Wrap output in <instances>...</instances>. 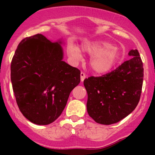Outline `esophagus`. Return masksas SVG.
Listing matches in <instances>:
<instances>
[{"mask_svg":"<svg viewBox=\"0 0 155 155\" xmlns=\"http://www.w3.org/2000/svg\"><path fill=\"white\" fill-rule=\"evenodd\" d=\"M85 78H86L85 74L83 73V72H81V82L84 81V80L85 79Z\"/></svg>","mask_w":155,"mask_h":155,"instance_id":"obj_1","label":"esophagus"}]
</instances>
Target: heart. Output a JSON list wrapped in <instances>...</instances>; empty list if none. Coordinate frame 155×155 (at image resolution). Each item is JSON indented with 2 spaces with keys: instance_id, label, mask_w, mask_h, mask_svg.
<instances>
[{
  "instance_id": "obj_1",
  "label": "heart",
  "mask_w": 155,
  "mask_h": 155,
  "mask_svg": "<svg viewBox=\"0 0 155 155\" xmlns=\"http://www.w3.org/2000/svg\"><path fill=\"white\" fill-rule=\"evenodd\" d=\"M81 49L91 56L90 66L92 71L98 74H104L112 71L120 57L118 49L105 41H84L81 43ZM68 53L75 61H80L82 57L81 50L73 42L68 43Z\"/></svg>"
}]
</instances>
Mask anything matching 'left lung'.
Masks as SVG:
<instances>
[{"label": "left lung", "instance_id": "8db88e82", "mask_svg": "<svg viewBox=\"0 0 155 155\" xmlns=\"http://www.w3.org/2000/svg\"><path fill=\"white\" fill-rule=\"evenodd\" d=\"M128 55L130 59L110 73L84 79L87 113L98 124L118 123L130 114L139 102L143 63L137 50H131Z\"/></svg>", "mask_w": 155, "mask_h": 155}]
</instances>
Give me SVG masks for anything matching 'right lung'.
<instances>
[{"mask_svg": "<svg viewBox=\"0 0 155 155\" xmlns=\"http://www.w3.org/2000/svg\"><path fill=\"white\" fill-rule=\"evenodd\" d=\"M62 39L42 34L21 41L11 64V80L23 116L37 125H48L64 111L70 93L80 83L81 71L64 59Z\"/></svg>", "mask_w": 155, "mask_h": 155, "instance_id": "1", "label": "right lung"}]
</instances>
